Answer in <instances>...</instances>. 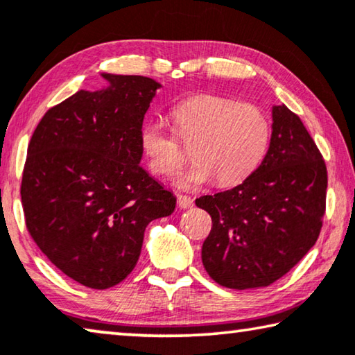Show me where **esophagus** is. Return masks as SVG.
<instances>
[{
  "instance_id": "1",
  "label": "esophagus",
  "mask_w": 355,
  "mask_h": 355,
  "mask_svg": "<svg viewBox=\"0 0 355 355\" xmlns=\"http://www.w3.org/2000/svg\"><path fill=\"white\" fill-rule=\"evenodd\" d=\"M177 202H178V207L183 208V210H187V208H191L194 205L193 199H191L189 196H183V194L177 196Z\"/></svg>"
}]
</instances>
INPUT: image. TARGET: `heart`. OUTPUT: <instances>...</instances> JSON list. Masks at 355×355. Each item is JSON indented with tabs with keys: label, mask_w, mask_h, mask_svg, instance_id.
I'll list each match as a JSON object with an SVG mask.
<instances>
[{
	"label": "heart",
	"mask_w": 355,
	"mask_h": 355,
	"mask_svg": "<svg viewBox=\"0 0 355 355\" xmlns=\"http://www.w3.org/2000/svg\"><path fill=\"white\" fill-rule=\"evenodd\" d=\"M173 131L183 144H193L194 166L178 180L193 188L215 178L232 187L250 175L262 161L270 140V123L259 107L216 96L194 94L172 109ZM140 147L151 171L173 177L187 162V153L161 123L150 121L140 131Z\"/></svg>",
	"instance_id": "b5f03b06"
}]
</instances>
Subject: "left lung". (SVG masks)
Instances as JSON below:
<instances>
[{
    "label": "left lung",
    "mask_w": 355,
    "mask_h": 355,
    "mask_svg": "<svg viewBox=\"0 0 355 355\" xmlns=\"http://www.w3.org/2000/svg\"><path fill=\"white\" fill-rule=\"evenodd\" d=\"M266 157L232 189L202 196L211 230L202 262L229 289L263 288L284 277L313 248L322 227L327 167L306 128L288 107L272 110Z\"/></svg>",
    "instance_id": "obj_1"
}]
</instances>
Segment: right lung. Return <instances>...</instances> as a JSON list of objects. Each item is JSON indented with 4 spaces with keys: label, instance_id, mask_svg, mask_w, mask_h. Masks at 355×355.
Wrapping results in <instances>:
<instances>
[{
    "label": "right lung",
    "instance_id": "obj_1",
    "mask_svg": "<svg viewBox=\"0 0 355 355\" xmlns=\"http://www.w3.org/2000/svg\"><path fill=\"white\" fill-rule=\"evenodd\" d=\"M101 76L109 87L80 89L42 116L20 187L39 250L92 289L132 272L145 227L172 215L177 202L139 164L144 116L161 85L142 76Z\"/></svg>",
    "mask_w": 355,
    "mask_h": 355
}]
</instances>
